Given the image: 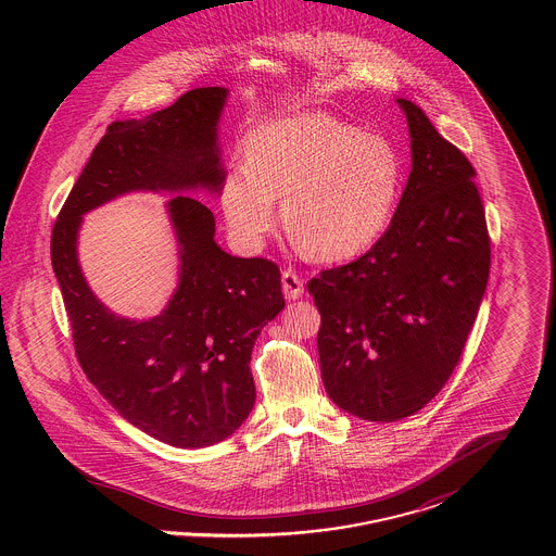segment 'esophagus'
Instances as JSON below:
<instances>
[{
	"label": "esophagus",
	"instance_id": "34e87169",
	"mask_svg": "<svg viewBox=\"0 0 556 556\" xmlns=\"http://www.w3.org/2000/svg\"><path fill=\"white\" fill-rule=\"evenodd\" d=\"M281 283H283V293H286L288 300H295V298H300L304 293L302 277L295 270H291V268H286L281 273Z\"/></svg>",
	"mask_w": 556,
	"mask_h": 556
}]
</instances>
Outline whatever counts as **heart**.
I'll list each match as a JSON object with an SVG mask.
<instances>
[{
	"instance_id": "heart-1",
	"label": "heart",
	"mask_w": 556,
	"mask_h": 556,
	"mask_svg": "<svg viewBox=\"0 0 556 556\" xmlns=\"http://www.w3.org/2000/svg\"><path fill=\"white\" fill-rule=\"evenodd\" d=\"M402 191V160L381 135L325 114L270 121L248 137V166L223 186L231 229L258 241L275 225V198L293 243L318 261L363 254L388 229Z\"/></svg>"
}]
</instances>
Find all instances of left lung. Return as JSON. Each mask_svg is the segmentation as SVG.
<instances>
[{
    "label": "left lung",
    "instance_id": "8db88e82",
    "mask_svg": "<svg viewBox=\"0 0 556 556\" xmlns=\"http://www.w3.org/2000/svg\"><path fill=\"white\" fill-rule=\"evenodd\" d=\"M397 104L413 170L390 227L367 254L308 281L325 390L345 413L379 424L415 415L446 386L492 254L473 164L421 108Z\"/></svg>",
    "mask_w": 556,
    "mask_h": 556
}]
</instances>
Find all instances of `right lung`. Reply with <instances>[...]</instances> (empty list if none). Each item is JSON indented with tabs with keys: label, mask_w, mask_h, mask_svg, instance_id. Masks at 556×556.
<instances>
[{
	"label": "right lung",
	"mask_w": 556,
	"mask_h": 556,
	"mask_svg": "<svg viewBox=\"0 0 556 556\" xmlns=\"http://www.w3.org/2000/svg\"><path fill=\"white\" fill-rule=\"evenodd\" d=\"M223 87H200L143 121L108 125L52 229V266L75 354L100 394L148 435L177 448L229 438L254 406L252 348L286 306L279 266L236 258L214 243V216L177 193L168 212L181 281L160 317H116L87 288L77 261L80 214L135 191L220 189L216 150Z\"/></svg>",
	"instance_id": "obj_1"
}]
</instances>
